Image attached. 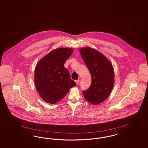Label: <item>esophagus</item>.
<instances>
[{
    "mask_svg": "<svg viewBox=\"0 0 148 148\" xmlns=\"http://www.w3.org/2000/svg\"><path fill=\"white\" fill-rule=\"evenodd\" d=\"M75 83H76V84H77V85L79 84V79H77V80H75Z\"/></svg>",
    "mask_w": 148,
    "mask_h": 148,
    "instance_id": "obj_1",
    "label": "esophagus"
}]
</instances>
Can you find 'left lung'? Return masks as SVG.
<instances>
[{
	"instance_id": "1",
	"label": "left lung",
	"mask_w": 148,
	"mask_h": 148,
	"mask_svg": "<svg viewBox=\"0 0 148 148\" xmlns=\"http://www.w3.org/2000/svg\"><path fill=\"white\" fill-rule=\"evenodd\" d=\"M80 53L92 76L91 85L83 92L84 97L92 104H99L108 98L113 89V66L97 50L84 48L80 49Z\"/></svg>"
}]
</instances>
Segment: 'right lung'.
<instances>
[{"label":"right lung","instance_id":"1","mask_svg":"<svg viewBox=\"0 0 148 148\" xmlns=\"http://www.w3.org/2000/svg\"><path fill=\"white\" fill-rule=\"evenodd\" d=\"M73 52L70 48L52 50L36 66L34 82L36 90L46 102L56 104L63 98L69 89L76 85L69 72L64 66Z\"/></svg>","mask_w":148,"mask_h":148}]
</instances>
